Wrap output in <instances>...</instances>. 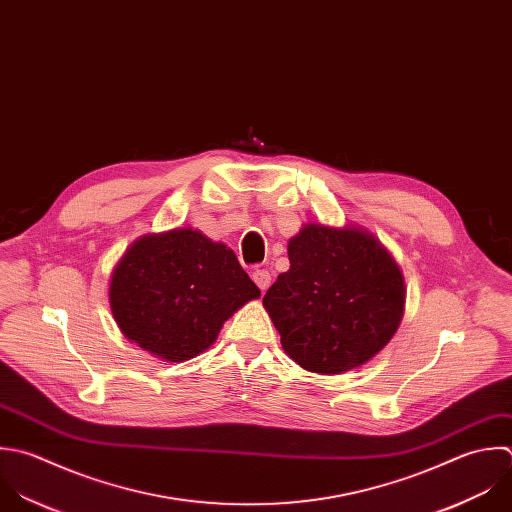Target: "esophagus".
<instances>
[{
    "label": "esophagus",
    "instance_id": "obj_1",
    "mask_svg": "<svg viewBox=\"0 0 512 512\" xmlns=\"http://www.w3.org/2000/svg\"><path fill=\"white\" fill-rule=\"evenodd\" d=\"M253 281L261 291H265L271 285V273L267 269H257V271H253Z\"/></svg>",
    "mask_w": 512,
    "mask_h": 512
}]
</instances>
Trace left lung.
<instances>
[{
	"label": "left lung",
	"mask_w": 512,
	"mask_h": 512,
	"mask_svg": "<svg viewBox=\"0 0 512 512\" xmlns=\"http://www.w3.org/2000/svg\"><path fill=\"white\" fill-rule=\"evenodd\" d=\"M263 305L285 353L303 369L339 375L371 361L397 333L405 281L391 253L361 227L305 225L287 247Z\"/></svg>",
	"instance_id": "1"
}]
</instances>
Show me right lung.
Returning a JSON list of instances; mask_svg holds the SVG:
<instances>
[{
    "label": "right lung",
    "mask_w": 512,
    "mask_h": 512,
    "mask_svg": "<svg viewBox=\"0 0 512 512\" xmlns=\"http://www.w3.org/2000/svg\"><path fill=\"white\" fill-rule=\"evenodd\" d=\"M259 295L227 245L189 227L139 237L109 283L121 333L171 363L209 349L223 323Z\"/></svg>",
    "instance_id": "add662e5"
}]
</instances>
